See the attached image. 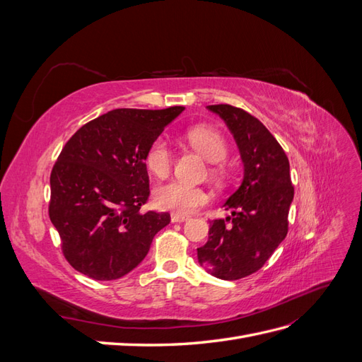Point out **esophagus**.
Returning a JSON list of instances; mask_svg holds the SVG:
<instances>
[{"instance_id":"esophagus-1","label":"esophagus","mask_w":362,"mask_h":362,"mask_svg":"<svg viewBox=\"0 0 362 362\" xmlns=\"http://www.w3.org/2000/svg\"><path fill=\"white\" fill-rule=\"evenodd\" d=\"M189 218V216H182V214H172L170 216V221L175 223V222H185Z\"/></svg>"}]
</instances>
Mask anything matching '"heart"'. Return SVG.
Wrapping results in <instances>:
<instances>
[{
    "label": "heart",
    "mask_w": 362,
    "mask_h": 362,
    "mask_svg": "<svg viewBox=\"0 0 362 362\" xmlns=\"http://www.w3.org/2000/svg\"><path fill=\"white\" fill-rule=\"evenodd\" d=\"M189 145L213 163L210 177L214 181H223L226 170L221 164L228 156V144L225 137L217 129L210 127H193L185 133ZM173 163V152L164 137H157L149 145L145 154V164L148 170L157 178H166ZM210 196L202 187L189 185L178 181L161 184L154 190V204L160 210L173 211L175 214L187 216L204 206Z\"/></svg>",
    "instance_id": "obj_1"
}]
</instances>
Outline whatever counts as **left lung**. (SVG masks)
<instances>
[{"label": "left lung", "mask_w": 362, "mask_h": 362, "mask_svg": "<svg viewBox=\"0 0 362 362\" xmlns=\"http://www.w3.org/2000/svg\"><path fill=\"white\" fill-rule=\"evenodd\" d=\"M206 108L234 134L245 177L223 205L231 216L213 221L198 259L211 275L235 281L258 272L286 238L294 187L286 152L255 116L228 104Z\"/></svg>", "instance_id": "8db88e82"}]
</instances>
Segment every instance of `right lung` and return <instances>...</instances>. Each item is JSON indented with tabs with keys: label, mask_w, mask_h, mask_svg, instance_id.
<instances>
[{
	"label": "right lung",
	"mask_w": 362,
	"mask_h": 362,
	"mask_svg": "<svg viewBox=\"0 0 362 362\" xmlns=\"http://www.w3.org/2000/svg\"><path fill=\"white\" fill-rule=\"evenodd\" d=\"M184 107L116 108L66 141L49 177L48 213L69 264L95 281L125 276L140 264L169 213L146 211L145 154Z\"/></svg>",
	"instance_id": "add662e5"
}]
</instances>
